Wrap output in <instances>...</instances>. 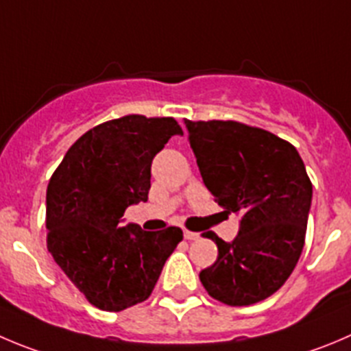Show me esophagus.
<instances>
[{"mask_svg":"<svg viewBox=\"0 0 351 351\" xmlns=\"http://www.w3.org/2000/svg\"><path fill=\"white\" fill-rule=\"evenodd\" d=\"M199 234H196V232H191V231H184V239H188V241H195V239H198Z\"/></svg>","mask_w":351,"mask_h":351,"instance_id":"1","label":"esophagus"}]
</instances>
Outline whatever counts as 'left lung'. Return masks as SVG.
<instances>
[{"label":"left lung","mask_w":351,"mask_h":351,"mask_svg":"<svg viewBox=\"0 0 351 351\" xmlns=\"http://www.w3.org/2000/svg\"><path fill=\"white\" fill-rule=\"evenodd\" d=\"M199 173L215 202L239 213V232H215V263L199 272L212 298L231 306L258 303L291 276L305 245L312 182L295 146L234 120H186Z\"/></svg>","instance_id":"obj_1"}]
</instances>
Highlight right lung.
I'll return each mask as SVG.
<instances>
[{"label":"right lung","mask_w":351,"mask_h":351,"mask_svg":"<svg viewBox=\"0 0 351 351\" xmlns=\"http://www.w3.org/2000/svg\"><path fill=\"white\" fill-rule=\"evenodd\" d=\"M182 129L172 117L125 115L70 146L46 193L48 252L91 305L120 312L152 295L179 228L122 226L125 208L148 202L152 162Z\"/></svg>","instance_id":"right-lung-1"}]
</instances>
